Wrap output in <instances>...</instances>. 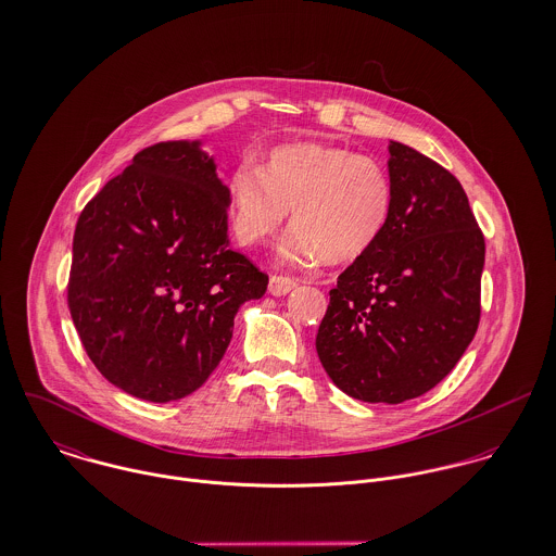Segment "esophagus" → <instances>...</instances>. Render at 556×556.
Listing matches in <instances>:
<instances>
[{
	"label": "esophagus",
	"mask_w": 556,
	"mask_h": 556,
	"mask_svg": "<svg viewBox=\"0 0 556 556\" xmlns=\"http://www.w3.org/2000/svg\"><path fill=\"white\" fill-rule=\"evenodd\" d=\"M295 285H298V280H295V278L274 274V276L269 278V293H271V295H276V298H280V295H287Z\"/></svg>",
	"instance_id": "34e87169"
}]
</instances>
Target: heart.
I'll list each match as a JSON object with an SVG mask.
<instances>
[{
    "instance_id": "b5f03b06",
    "label": "heart",
    "mask_w": 556,
    "mask_h": 556,
    "mask_svg": "<svg viewBox=\"0 0 556 556\" xmlns=\"http://www.w3.org/2000/svg\"><path fill=\"white\" fill-rule=\"evenodd\" d=\"M392 199V179L379 160L313 141L280 146L261 168L243 162L229 177L239 243L276 236L293 210L295 231L285 245L293 263L355 261L386 231Z\"/></svg>"
}]
</instances>
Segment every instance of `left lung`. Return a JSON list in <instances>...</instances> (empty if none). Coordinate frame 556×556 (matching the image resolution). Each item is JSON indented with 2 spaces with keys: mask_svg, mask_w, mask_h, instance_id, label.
I'll list each match as a JSON object with an SVG mask.
<instances>
[{
  "mask_svg": "<svg viewBox=\"0 0 556 556\" xmlns=\"http://www.w3.org/2000/svg\"><path fill=\"white\" fill-rule=\"evenodd\" d=\"M392 216L329 291L317 353L351 397L397 404L441 383L476 336L483 233L460 181L390 143Z\"/></svg>",
  "mask_w": 556,
  "mask_h": 556,
  "instance_id": "left-lung-1",
  "label": "left lung"
}]
</instances>
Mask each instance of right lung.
I'll return each mask as SVG.
<instances>
[{
    "mask_svg": "<svg viewBox=\"0 0 556 556\" xmlns=\"http://www.w3.org/2000/svg\"><path fill=\"white\" fill-rule=\"evenodd\" d=\"M229 188L199 143L141 150L83 207L68 308L98 372L130 396L170 402L220 364L239 306L267 274L227 239Z\"/></svg>",
    "mask_w": 556,
    "mask_h": 556,
    "instance_id": "add662e5",
    "label": "right lung"
}]
</instances>
